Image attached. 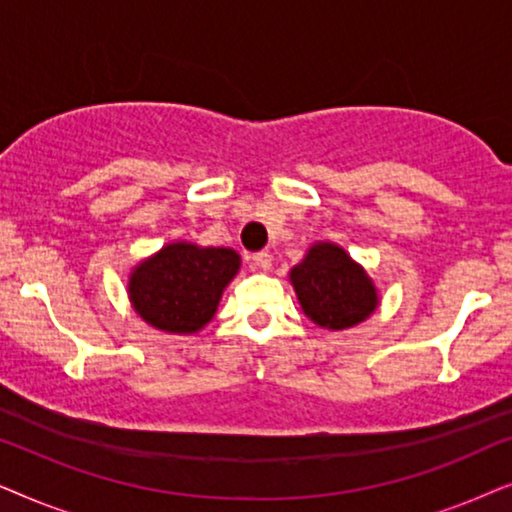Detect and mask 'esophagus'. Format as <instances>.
I'll return each instance as SVG.
<instances>
[{"instance_id":"esophagus-1","label":"esophagus","mask_w":512,"mask_h":512,"mask_svg":"<svg viewBox=\"0 0 512 512\" xmlns=\"http://www.w3.org/2000/svg\"><path fill=\"white\" fill-rule=\"evenodd\" d=\"M251 263H254V268H258V270H270L272 256L268 254V251H256V254L251 256Z\"/></svg>"}]
</instances>
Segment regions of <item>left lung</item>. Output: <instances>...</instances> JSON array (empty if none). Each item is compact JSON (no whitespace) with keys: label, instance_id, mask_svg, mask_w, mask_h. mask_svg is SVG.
<instances>
[{"label":"left lung","instance_id":"8db88e82","mask_svg":"<svg viewBox=\"0 0 512 512\" xmlns=\"http://www.w3.org/2000/svg\"><path fill=\"white\" fill-rule=\"evenodd\" d=\"M291 284L307 317L333 331L359 324L377 305L366 272L331 242L314 244L305 261L291 270Z\"/></svg>","mask_w":512,"mask_h":512}]
</instances>
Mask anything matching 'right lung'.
<instances>
[{
  "instance_id": "1",
  "label": "right lung",
  "mask_w": 512,
  "mask_h": 512,
  "mask_svg": "<svg viewBox=\"0 0 512 512\" xmlns=\"http://www.w3.org/2000/svg\"><path fill=\"white\" fill-rule=\"evenodd\" d=\"M240 270V256L223 247L177 242L130 277V300L144 321L167 333H195L214 317L221 293Z\"/></svg>"
}]
</instances>
